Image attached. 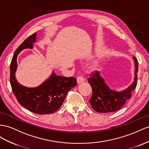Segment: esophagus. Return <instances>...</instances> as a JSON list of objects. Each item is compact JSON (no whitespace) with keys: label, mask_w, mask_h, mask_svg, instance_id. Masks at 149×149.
<instances>
[{"label":"esophagus","mask_w":149,"mask_h":149,"mask_svg":"<svg viewBox=\"0 0 149 149\" xmlns=\"http://www.w3.org/2000/svg\"><path fill=\"white\" fill-rule=\"evenodd\" d=\"M84 79L82 77H81V76H79V77H77V82L78 84H81L84 82Z\"/></svg>","instance_id":"esophagus-1"}]
</instances>
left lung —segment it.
Listing matches in <instances>:
<instances>
[{
    "mask_svg": "<svg viewBox=\"0 0 149 149\" xmlns=\"http://www.w3.org/2000/svg\"><path fill=\"white\" fill-rule=\"evenodd\" d=\"M135 63V77L133 82L127 89L121 91L111 89L106 84L100 72H96L88 78L87 81L93 89L89 102L94 111L99 113H111L121 109L132 96V92L135 89L138 72V62L133 56Z\"/></svg>",
    "mask_w": 149,
    "mask_h": 149,
    "instance_id": "1",
    "label": "left lung"
}]
</instances>
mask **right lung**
Here are the masks:
<instances>
[{
  "instance_id": "add662e5",
  "label": "right lung",
  "mask_w": 149,
  "mask_h": 149,
  "mask_svg": "<svg viewBox=\"0 0 149 149\" xmlns=\"http://www.w3.org/2000/svg\"><path fill=\"white\" fill-rule=\"evenodd\" d=\"M36 35L35 33L29 36L15 52L10 66V82L14 96L23 107L38 114H51L61 107L68 91L77 85V80L73 77L58 76L53 72L45 81L36 87H28L18 82L16 77L17 55L26 48H33Z\"/></svg>"
}]
</instances>
